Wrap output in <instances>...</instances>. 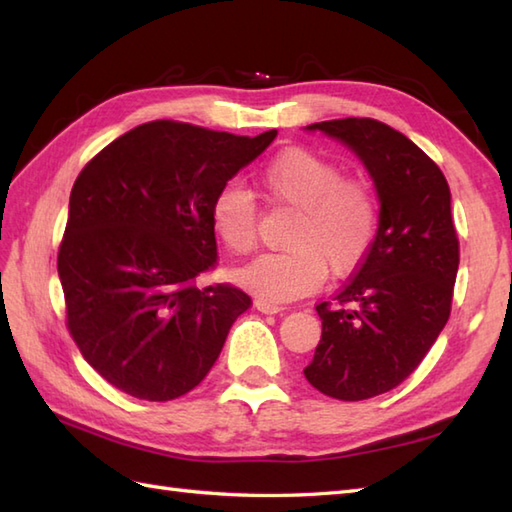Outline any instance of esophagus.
Wrapping results in <instances>:
<instances>
[{"instance_id": "1", "label": "esophagus", "mask_w": 512, "mask_h": 512, "mask_svg": "<svg viewBox=\"0 0 512 512\" xmlns=\"http://www.w3.org/2000/svg\"><path fill=\"white\" fill-rule=\"evenodd\" d=\"M255 308L264 314H277V312H284L286 308L279 306V303L273 301H266V299H255Z\"/></svg>"}]
</instances>
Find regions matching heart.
Segmentation results:
<instances>
[{"label":"heart","instance_id":"b5f03b06","mask_svg":"<svg viewBox=\"0 0 512 512\" xmlns=\"http://www.w3.org/2000/svg\"><path fill=\"white\" fill-rule=\"evenodd\" d=\"M266 198L297 211L286 253L264 255L239 270L237 281L266 301H290L317 290L325 275L347 277L365 264L380 228L372 184L343 176V167L310 149H288L262 173ZM211 226L233 255L257 246L259 213L253 193L228 182L211 202Z\"/></svg>","mask_w":512,"mask_h":512}]
</instances>
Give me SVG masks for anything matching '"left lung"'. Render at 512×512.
<instances>
[{
	"instance_id": "obj_1",
	"label": "left lung",
	"mask_w": 512,
	"mask_h": 512,
	"mask_svg": "<svg viewBox=\"0 0 512 512\" xmlns=\"http://www.w3.org/2000/svg\"><path fill=\"white\" fill-rule=\"evenodd\" d=\"M350 145L372 173L380 228L372 253L334 301H321V341L308 383L339 400H367L407 380L449 321L460 242L440 167L374 118L308 125Z\"/></svg>"
}]
</instances>
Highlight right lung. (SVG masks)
<instances>
[{
  "mask_svg": "<svg viewBox=\"0 0 512 512\" xmlns=\"http://www.w3.org/2000/svg\"><path fill=\"white\" fill-rule=\"evenodd\" d=\"M180 121L134 127L76 178L57 268L65 325L85 361L127 396L180 398L202 383L253 301L200 288L217 266L215 193L273 143Z\"/></svg>",
  "mask_w": 512,
  "mask_h": 512,
  "instance_id": "obj_1",
  "label": "right lung"
}]
</instances>
